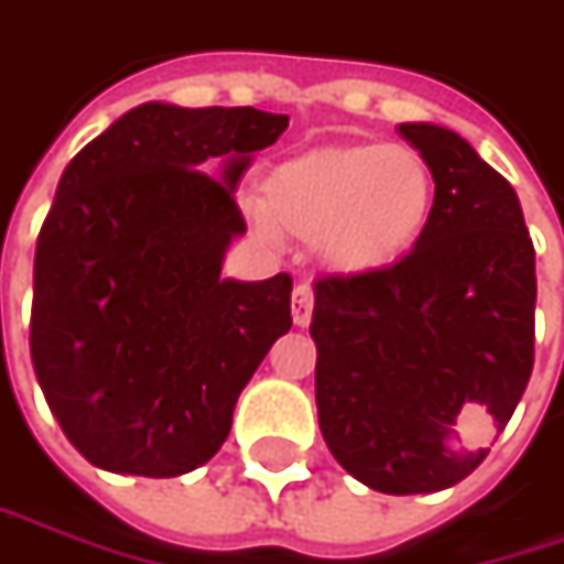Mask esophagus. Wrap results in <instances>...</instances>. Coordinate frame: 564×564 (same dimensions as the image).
<instances>
[{"mask_svg":"<svg viewBox=\"0 0 564 564\" xmlns=\"http://www.w3.org/2000/svg\"><path fill=\"white\" fill-rule=\"evenodd\" d=\"M310 319H313V290L306 283H300L293 290V323L310 326Z\"/></svg>","mask_w":564,"mask_h":564,"instance_id":"1","label":"esophagus"}]
</instances>
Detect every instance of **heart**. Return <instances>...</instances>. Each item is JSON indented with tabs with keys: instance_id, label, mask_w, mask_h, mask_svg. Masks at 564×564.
<instances>
[{
	"instance_id": "heart-1",
	"label": "heart",
	"mask_w": 564,
	"mask_h": 564,
	"mask_svg": "<svg viewBox=\"0 0 564 564\" xmlns=\"http://www.w3.org/2000/svg\"><path fill=\"white\" fill-rule=\"evenodd\" d=\"M433 209V167L416 148L351 141L281 161L245 216L264 241H313L335 274H375L423 241Z\"/></svg>"
}]
</instances>
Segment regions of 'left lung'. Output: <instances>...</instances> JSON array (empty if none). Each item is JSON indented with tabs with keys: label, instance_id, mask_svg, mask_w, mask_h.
Here are the masks:
<instances>
[{
	"label": "left lung",
	"instance_id": "obj_1",
	"mask_svg": "<svg viewBox=\"0 0 564 564\" xmlns=\"http://www.w3.org/2000/svg\"><path fill=\"white\" fill-rule=\"evenodd\" d=\"M430 161L433 223L393 268L313 283L319 430L335 462L381 494L458 485L533 375L536 251L517 189L452 129L403 122Z\"/></svg>",
	"mask_w": 564,
	"mask_h": 564
}]
</instances>
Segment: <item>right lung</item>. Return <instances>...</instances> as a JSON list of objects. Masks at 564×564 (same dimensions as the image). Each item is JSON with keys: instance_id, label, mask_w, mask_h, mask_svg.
<instances>
[{"instance_id": "1", "label": "right lung", "mask_w": 564, "mask_h": 564, "mask_svg": "<svg viewBox=\"0 0 564 564\" xmlns=\"http://www.w3.org/2000/svg\"><path fill=\"white\" fill-rule=\"evenodd\" d=\"M286 122L144 102L67 164L34 251L31 365L89 465L141 478L206 465L293 326L286 274L223 278L245 235L238 180Z\"/></svg>"}]
</instances>
